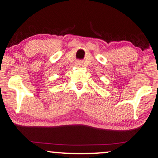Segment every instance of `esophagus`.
Here are the masks:
<instances>
[{"mask_svg": "<svg viewBox=\"0 0 158 158\" xmlns=\"http://www.w3.org/2000/svg\"><path fill=\"white\" fill-rule=\"evenodd\" d=\"M77 65H80L81 64H80V62H77Z\"/></svg>", "mask_w": 158, "mask_h": 158, "instance_id": "obj_1", "label": "esophagus"}]
</instances>
